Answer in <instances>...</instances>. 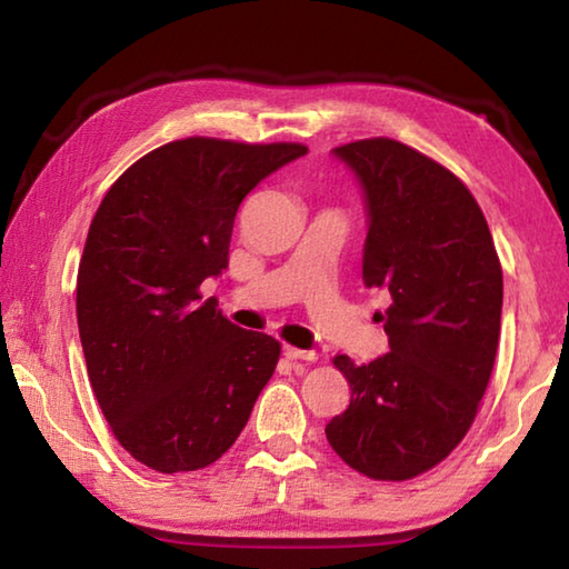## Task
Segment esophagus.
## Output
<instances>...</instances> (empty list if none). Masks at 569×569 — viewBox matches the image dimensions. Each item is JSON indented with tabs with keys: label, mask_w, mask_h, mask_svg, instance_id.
Segmentation results:
<instances>
[{
	"label": "esophagus",
	"mask_w": 569,
	"mask_h": 569,
	"mask_svg": "<svg viewBox=\"0 0 569 569\" xmlns=\"http://www.w3.org/2000/svg\"><path fill=\"white\" fill-rule=\"evenodd\" d=\"M283 356L291 361H316L319 359V353L316 351H306V349H296V346H286Z\"/></svg>",
	"instance_id": "obj_1"
}]
</instances>
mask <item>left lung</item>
Instances as JSON below:
<instances>
[{"mask_svg": "<svg viewBox=\"0 0 569 569\" xmlns=\"http://www.w3.org/2000/svg\"><path fill=\"white\" fill-rule=\"evenodd\" d=\"M333 152L366 192L363 286L389 291L391 306L379 316L387 356H333L351 401L326 439L359 475L407 481L445 461L475 423L499 346L502 263L475 196L435 158L391 138Z\"/></svg>", "mask_w": 569, "mask_h": 569, "instance_id": "obj_1", "label": "left lung"}]
</instances>
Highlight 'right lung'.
<instances>
[{
    "label": "right lung",
    "mask_w": 569,
    "mask_h": 569,
    "mask_svg": "<svg viewBox=\"0 0 569 569\" xmlns=\"http://www.w3.org/2000/svg\"><path fill=\"white\" fill-rule=\"evenodd\" d=\"M301 142L186 138L122 172L94 213L77 271V326L94 397L124 451L162 475L233 447L281 343L200 301L228 268L238 206Z\"/></svg>",
    "instance_id": "right-lung-1"
}]
</instances>
